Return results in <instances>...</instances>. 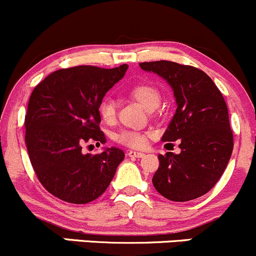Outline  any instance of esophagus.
<instances>
[{
    "instance_id": "obj_1",
    "label": "esophagus",
    "mask_w": 256,
    "mask_h": 256,
    "mask_svg": "<svg viewBox=\"0 0 256 256\" xmlns=\"http://www.w3.org/2000/svg\"><path fill=\"white\" fill-rule=\"evenodd\" d=\"M127 155H128L130 158H142V156H144V154L139 152V151H133V150H130V151H128Z\"/></svg>"
}]
</instances>
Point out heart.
<instances>
[{
	"mask_svg": "<svg viewBox=\"0 0 256 256\" xmlns=\"http://www.w3.org/2000/svg\"><path fill=\"white\" fill-rule=\"evenodd\" d=\"M128 95L149 111L155 110L160 105L161 101V94L158 88L146 83H140L132 86ZM98 114L106 124H114L117 117L116 104L111 98H104L98 105ZM116 140L124 146L140 149L146 144V134L136 130H122L117 134Z\"/></svg>",
	"mask_w": 256,
	"mask_h": 256,
	"instance_id": "1",
	"label": "heart"
}]
</instances>
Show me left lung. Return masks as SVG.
I'll return each mask as SVG.
<instances>
[{
  "label": "left lung",
  "mask_w": 256,
  "mask_h": 256,
  "mask_svg": "<svg viewBox=\"0 0 256 256\" xmlns=\"http://www.w3.org/2000/svg\"><path fill=\"white\" fill-rule=\"evenodd\" d=\"M173 89L177 110L162 142L178 140L180 152L158 155L152 177L156 190L172 202H189L211 190L226 170L233 150L226 101L202 70L171 61L139 63Z\"/></svg>",
  "instance_id": "1"
}]
</instances>
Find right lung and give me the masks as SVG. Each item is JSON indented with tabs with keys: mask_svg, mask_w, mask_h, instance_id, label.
I'll return each mask as SVG.
<instances>
[{
	"mask_svg": "<svg viewBox=\"0 0 256 256\" xmlns=\"http://www.w3.org/2000/svg\"><path fill=\"white\" fill-rule=\"evenodd\" d=\"M127 68H62L30 95L24 122L30 162L44 188L63 202L88 204L98 199L124 158L118 148L95 155L82 149L84 144L106 142L98 105Z\"/></svg>",
	"mask_w": 256,
	"mask_h": 256,
	"instance_id": "add662e5",
	"label": "right lung"
}]
</instances>
